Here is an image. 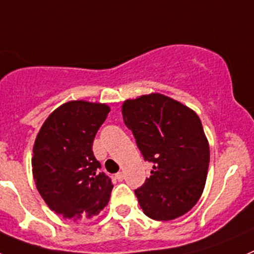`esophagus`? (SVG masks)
Segmentation results:
<instances>
[{"label": "esophagus", "mask_w": 254, "mask_h": 254, "mask_svg": "<svg viewBox=\"0 0 254 254\" xmlns=\"http://www.w3.org/2000/svg\"><path fill=\"white\" fill-rule=\"evenodd\" d=\"M116 180L120 181V182H122V181L125 180V175H123V172L116 173Z\"/></svg>", "instance_id": "obj_1"}]
</instances>
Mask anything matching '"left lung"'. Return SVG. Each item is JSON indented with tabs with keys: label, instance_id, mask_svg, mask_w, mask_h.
<instances>
[{
	"label": "left lung",
	"instance_id": "1",
	"mask_svg": "<svg viewBox=\"0 0 254 254\" xmlns=\"http://www.w3.org/2000/svg\"><path fill=\"white\" fill-rule=\"evenodd\" d=\"M125 125L153 170L134 190L143 213L171 221L187 213L201 198L209 166V144L197 113L161 93L122 105Z\"/></svg>",
	"mask_w": 254,
	"mask_h": 254
}]
</instances>
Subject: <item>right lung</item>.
I'll list each match as a JSON object with an SVG mask.
<instances>
[{
	"instance_id": "add662e5",
	"label": "right lung",
	"mask_w": 254,
	"mask_h": 254,
	"mask_svg": "<svg viewBox=\"0 0 254 254\" xmlns=\"http://www.w3.org/2000/svg\"><path fill=\"white\" fill-rule=\"evenodd\" d=\"M106 103H64L43 122L33 144L32 173L41 197L71 221L97 216L108 204L113 185L100 172L93 139L110 112Z\"/></svg>"
}]
</instances>
